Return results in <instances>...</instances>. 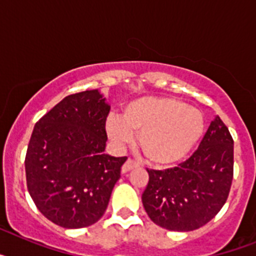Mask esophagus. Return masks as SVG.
I'll use <instances>...</instances> for the list:
<instances>
[{"label":"esophagus","mask_w":256,"mask_h":256,"mask_svg":"<svg viewBox=\"0 0 256 256\" xmlns=\"http://www.w3.org/2000/svg\"><path fill=\"white\" fill-rule=\"evenodd\" d=\"M137 166H138V164H137V162H133V160H130V159H128L126 162H124L123 166H122V172H123V173H126V172L132 170V169L137 168Z\"/></svg>","instance_id":"obj_1"}]
</instances>
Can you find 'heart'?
Instances as JSON below:
<instances>
[{"instance_id": "1", "label": "heart", "mask_w": 256, "mask_h": 256, "mask_svg": "<svg viewBox=\"0 0 256 256\" xmlns=\"http://www.w3.org/2000/svg\"><path fill=\"white\" fill-rule=\"evenodd\" d=\"M106 133L115 144H126L138 134L141 152L150 164L170 166L183 160L205 130L202 112L166 96L140 97L126 104L122 116L110 115Z\"/></svg>"}]
</instances>
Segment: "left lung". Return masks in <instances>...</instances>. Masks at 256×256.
<instances>
[{
    "label": "left lung",
    "instance_id": "8db88e82",
    "mask_svg": "<svg viewBox=\"0 0 256 256\" xmlns=\"http://www.w3.org/2000/svg\"><path fill=\"white\" fill-rule=\"evenodd\" d=\"M148 172L142 204L151 220L169 230H198L227 201L234 178L232 136L216 116L190 159L174 168Z\"/></svg>",
    "mask_w": 256,
    "mask_h": 256
}]
</instances>
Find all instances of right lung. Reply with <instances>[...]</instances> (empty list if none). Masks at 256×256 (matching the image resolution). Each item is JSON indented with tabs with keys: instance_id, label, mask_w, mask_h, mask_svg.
I'll return each instance as SVG.
<instances>
[{
	"instance_id": "right-lung-1",
	"label": "right lung",
	"mask_w": 256,
	"mask_h": 256,
	"mask_svg": "<svg viewBox=\"0 0 256 256\" xmlns=\"http://www.w3.org/2000/svg\"><path fill=\"white\" fill-rule=\"evenodd\" d=\"M110 105L98 90L66 96L36 123L26 156V186L52 223L83 228L104 216L126 158L105 154Z\"/></svg>"
}]
</instances>
